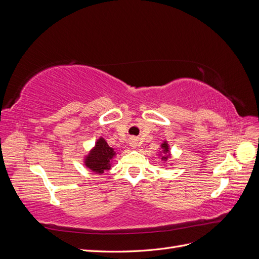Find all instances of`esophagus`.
<instances>
[{
	"label": "esophagus",
	"mask_w": 259,
	"mask_h": 259,
	"mask_svg": "<svg viewBox=\"0 0 259 259\" xmlns=\"http://www.w3.org/2000/svg\"><path fill=\"white\" fill-rule=\"evenodd\" d=\"M130 146H131L132 148H137V146H138L137 139H136V138H132L131 142H130Z\"/></svg>",
	"instance_id": "34e87169"
}]
</instances>
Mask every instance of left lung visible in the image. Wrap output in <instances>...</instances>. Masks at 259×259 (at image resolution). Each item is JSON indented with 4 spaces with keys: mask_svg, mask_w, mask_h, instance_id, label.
<instances>
[{
    "mask_svg": "<svg viewBox=\"0 0 259 259\" xmlns=\"http://www.w3.org/2000/svg\"><path fill=\"white\" fill-rule=\"evenodd\" d=\"M161 149H162V153H163V156H162L161 160L167 161V159L169 158V146H168L166 140L161 145Z\"/></svg>",
    "mask_w": 259,
    "mask_h": 259,
    "instance_id": "obj_1",
    "label": "left lung"
}]
</instances>
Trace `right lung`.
<instances>
[{
	"label": "right lung",
	"instance_id": "1",
	"mask_svg": "<svg viewBox=\"0 0 259 259\" xmlns=\"http://www.w3.org/2000/svg\"><path fill=\"white\" fill-rule=\"evenodd\" d=\"M115 154L114 149L109 147L106 140L100 137L96 142L95 147L85 156L84 164L94 173L101 175L105 170L110 169L111 160Z\"/></svg>",
	"mask_w": 259,
	"mask_h": 259
}]
</instances>
